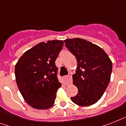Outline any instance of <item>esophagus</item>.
Listing matches in <instances>:
<instances>
[{"label": "esophagus", "instance_id": "obj_1", "mask_svg": "<svg viewBox=\"0 0 126 126\" xmlns=\"http://www.w3.org/2000/svg\"><path fill=\"white\" fill-rule=\"evenodd\" d=\"M72 83V75H69L67 77H63V84L67 86Z\"/></svg>", "mask_w": 126, "mask_h": 126}]
</instances>
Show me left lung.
Masks as SVG:
<instances>
[{"instance_id": "left-lung-1", "label": "left lung", "mask_w": 126, "mask_h": 126, "mask_svg": "<svg viewBox=\"0 0 126 126\" xmlns=\"http://www.w3.org/2000/svg\"><path fill=\"white\" fill-rule=\"evenodd\" d=\"M66 47L77 61L73 84L78 94L71 97L77 105L86 107L96 103L105 92L110 80L112 63L101 47L79 38L64 40Z\"/></svg>"}]
</instances>
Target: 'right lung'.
<instances>
[{
	"label": "right lung",
	"instance_id": "1",
	"mask_svg": "<svg viewBox=\"0 0 126 126\" xmlns=\"http://www.w3.org/2000/svg\"><path fill=\"white\" fill-rule=\"evenodd\" d=\"M63 40L40 42L26 51L15 66L17 87L27 103L36 109L53 105L56 92L61 86L55 65Z\"/></svg>",
	"mask_w": 126,
	"mask_h": 126
}]
</instances>
